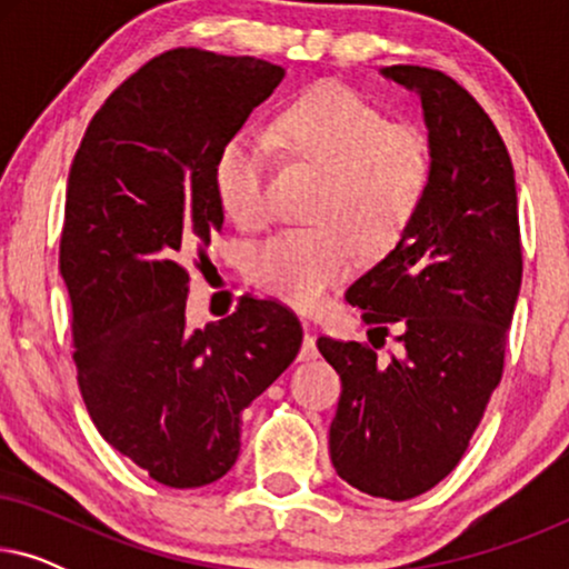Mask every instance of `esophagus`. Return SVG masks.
Returning <instances> with one entry per match:
<instances>
[{
    "label": "esophagus",
    "instance_id": "1",
    "mask_svg": "<svg viewBox=\"0 0 569 569\" xmlns=\"http://www.w3.org/2000/svg\"><path fill=\"white\" fill-rule=\"evenodd\" d=\"M316 357H318L316 337H313V331H310L308 323H306V337H302V347H300L298 360H300V362H310V360H316Z\"/></svg>",
    "mask_w": 569,
    "mask_h": 569
}]
</instances>
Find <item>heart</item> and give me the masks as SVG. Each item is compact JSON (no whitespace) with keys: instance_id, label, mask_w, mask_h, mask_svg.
<instances>
[{"instance_id":"obj_1","label":"heart","mask_w":569,"mask_h":569,"mask_svg":"<svg viewBox=\"0 0 569 569\" xmlns=\"http://www.w3.org/2000/svg\"><path fill=\"white\" fill-rule=\"evenodd\" d=\"M269 137L295 158L326 173L318 224L284 228L253 248L251 277L292 306L313 308L360 251L386 253L407 236L432 181V150L415 123L388 121L360 92L321 82L295 98L269 127ZM271 147L236 134L214 168L217 197L238 224L267 212Z\"/></svg>"}]
</instances>
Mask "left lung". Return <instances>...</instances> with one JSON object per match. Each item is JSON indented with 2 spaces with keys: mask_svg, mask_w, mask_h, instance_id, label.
I'll return each mask as SVG.
<instances>
[{
  "mask_svg": "<svg viewBox=\"0 0 569 569\" xmlns=\"http://www.w3.org/2000/svg\"><path fill=\"white\" fill-rule=\"evenodd\" d=\"M388 80L422 100L430 191L391 253L347 290L365 323L401 349L378 360L360 341L321 337L339 372L329 430L333 469L365 495L401 502L456 469L500 383L516 310L520 251L516 173L500 131L438 69L396 64Z\"/></svg>",
  "mask_w": 569,
  "mask_h": 569,
  "instance_id": "8db88e82",
  "label": "left lung"
}]
</instances>
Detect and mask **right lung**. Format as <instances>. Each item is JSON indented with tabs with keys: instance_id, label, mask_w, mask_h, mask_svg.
<instances>
[{
	"instance_id": "obj_1",
	"label": "right lung",
	"mask_w": 569,
	"mask_h": 569,
	"mask_svg": "<svg viewBox=\"0 0 569 569\" xmlns=\"http://www.w3.org/2000/svg\"><path fill=\"white\" fill-rule=\"evenodd\" d=\"M284 69L201 49L160 53L92 116L67 183L59 269L77 383L98 432L176 489L212 485L240 453V411L302 345L274 300L186 326L189 271L222 230V147Z\"/></svg>"
}]
</instances>
